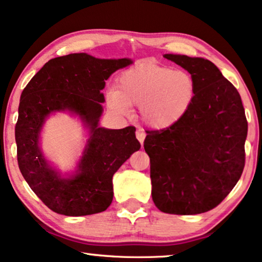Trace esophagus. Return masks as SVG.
<instances>
[{
	"instance_id": "esophagus-1",
	"label": "esophagus",
	"mask_w": 262,
	"mask_h": 262,
	"mask_svg": "<svg viewBox=\"0 0 262 262\" xmlns=\"http://www.w3.org/2000/svg\"><path fill=\"white\" fill-rule=\"evenodd\" d=\"M136 137H137L139 143L143 145V142H144V138H145L144 130H143V128H138L137 132H136Z\"/></svg>"
}]
</instances>
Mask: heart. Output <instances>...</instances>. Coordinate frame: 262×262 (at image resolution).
Instances as JSON below:
<instances>
[{
  "label": "heart",
  "mask_w": 262,
  "mask_h": 262,
  "mask_svg": "<svg viewBox=\"0 0 262 262\" xmlns=\"http://www.w3.org/2000/svg\"><path fill=\"white\" fill-rule=\"evenodd\" d=\"M194 92V80L187 71L143 63L118 77L116 89L108 94V103L123 114L128 113V106H139L143 121L162 130L185 116Z\"/></svg>",
  "instance_id": "obj_1"
}]
</instances>
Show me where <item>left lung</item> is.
Listing matches in <instances>:
<instances>
[{"mask_svg":"<svg viewBox=\"0 0 262 262\" xmlns=\"http://www.w3.org/2000/svg\"><path fill=\"white\" fill-rule=\"evenodd\" d=\"M187 70L193 101L178 123L146 131L151 195L160 211L198 214L223 202L245 168L248 123L237 89L210 60L164 55Z\"/></svg>","mask_w":262,"mask_h":262,"instance_id":"1","label":"left lung"}]
</instances>
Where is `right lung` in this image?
<instances>
[{"label":"right lung","mask_w":262,"mask_h":262,"mask_svg":"<svg viewBox=\"0 0 262 262\" xmlns=\"http://www.w3.org/2000/svg\"><path fill=\"white\" fill-rule=\"evenodd\" d=\"M131 63L70 53L45 63L23 91L15 125L17 163L32 191L53 212L77 217L105 211L113 199L114 173L141 148L134 126L99 127L105 81ZM58 110L77 114L91 131L77 174L68 179L48 166L38 148L45 119Z\"/></svg>","instance_id":"obj_1"}]
</instances>
